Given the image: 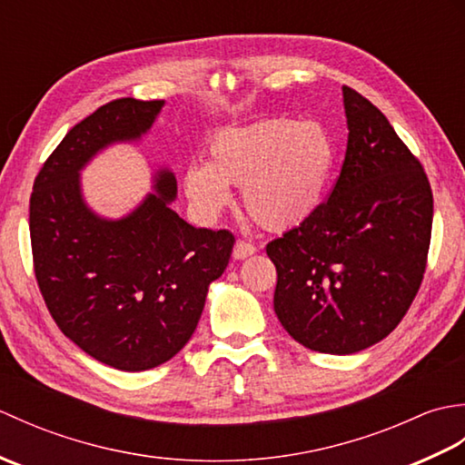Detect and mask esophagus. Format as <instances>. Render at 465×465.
<instances>
[{
    "mask_svg": "<svg viewBox=\"0 0 465 465\" xmlns=\"http://www.w3.org/2000/svg\"><path fill=\"white\" fill-rule=\"evenodd\" d=\"M255 252H258V248L252 242H245V240H238L233 245V258L235 260H245L250 258V255H253Z\"/></svg>",
    "mask_w": 465,
    "mask_h": 465,
    "instance_id": "obj_1",
    "label": "esophagus"
}]
</instances>
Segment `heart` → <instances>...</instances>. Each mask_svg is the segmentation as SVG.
I'll return each mask as SVG.
<instances>
[{"label": "heart", "instance_id": "heart-1", "mask_svg": "<svg viewBox=\"0 0 465 465\" xmlns=\"http://www.w3.org/2000/svg\"><path fill=\"white\" fill-rule=\"evenodd\" d=\"M331 167L330 137L318 124L268 120L217 134L205 165H190L183 190L203 215L230 203L242 187L243 207L265 230H290L318 210Z\"/></svg>", "mask_w": 465, "mask_h": 465}]
</instances>
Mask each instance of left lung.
<instances>
[{"mask_svg":"<svg viewBox=\"0 0 465 465\" xmlns=\"http://www.w3.org/2000/svg\"><path fill=\"white\" fill-rule=\"evenodd\" d=\"M343 105L348 150L330 197L265 245L285 331L335 355L398 328L426 273L433 220L428 175L388 117L348 85Z\"/></svg>","mask_w":465,"mask_h":465,"instance_id":"8db88e82","label":"left lung"}]
</instances>
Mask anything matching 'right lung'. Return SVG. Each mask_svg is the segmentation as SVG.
<instances>
[{
    "label": "right lung",
    "mask_w": 465,
    "mask_h": 465,
    "mask_svg": "<svg viewBox=\"0 0 465 465\" xmlns=\"http://www.w3.org/2000/svg\"><path fill=\"white\" fill-rule=\"evenodd\" d=\"M162 100H114L67 132L39 170L29 200L34 272L57 328L97 361L152 370L190 341L207 288L230 262L233 233L193 227L170 202L172 172L124 220L84 203L80 170L102 147L150 130Z\"/></svg>",
    "instance_id": "obj_1"
}]
</instances>
